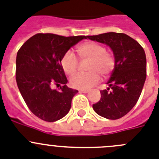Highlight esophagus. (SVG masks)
I'll list each match as a JSON object with an SVG mask.
<instances>
[{"label": "esophagus", "mask_w": 159, "mask_h": 159, "mask_svg": "<svg viewBox=\"0 0 159 159\" xmlns=\"http://www.w3.org/2000/svg\"><path fill=\"white\" fill-rule=\"evenodd\" d=\"M80 93H86L89 92V90L88 89H80L79 90Z\"/></svg>", "instance_id": "1"}]
</instances>
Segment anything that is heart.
Wrapping results in <instances>:
<instances>
[{
	"label": "heart",
	"mask_w": 159,
	"mask_h": 159,
	"mask_svg": "<svg viewBox=\"0 0 159 159\" xmlns=\"http://www.w3.org/2000/svg\"><path fill=\"white\" fill-rule=\"evenodd\" d=\"M80 58L90 59L88 73H78L70 78V85L76 89H87L97 85L101 80L100 73L108 77L116 66L115 57L106 51V47L95 41H86L77 47ZM61 66L66 74L73 75L78 68V60L71 51H67L61 59Z\"/></svg>",
	"instance_id": "heart-1"
}]
</instances>
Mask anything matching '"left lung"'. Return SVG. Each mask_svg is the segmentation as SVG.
Here are the masks:
<instances>
[{
    "label": "left lung",
    "mask_w": 159,
    "mask_h": 159,
    "mask_svg": "<svg viewBox=\"0 0 159 159\" xmlns=\"http://www.w3.org/2000/svg\"><path fill=\"white\" fill-rule=\"evenodd\" d=\"M87 38L106 44L112 49L116 66L101 99L93 105L98 115L108 119L122 118L132 110L140 97L146 78V53L142 45L122 33H106ZM111 90L110 91L109 89Z\"/></svg>",
    "instance_id": "8db88e82"
}]
</instances>
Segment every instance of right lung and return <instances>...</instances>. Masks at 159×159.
I'll use <instances>...</instances> for the list:
<instances>
[{"instance_id": "add662e5", "label": "right lung", "mask_w": 159, "mask_h": 159, "mask_svg": "<svg viewBox=\"0 0 159 159\" xmlns=\"http://www.w3.org/2000/svg\"><path fill=\"white\" fill-rule=\"evenodd\" d=\"M85 36L64 37L37 34L19 49L16 59V81L25 102L34 115L45 121H57L68 114L73 97L78 93L66 85L61 66L63 54ZM63 86L53 90V84Z\"/></svg>"}]
</instances>
